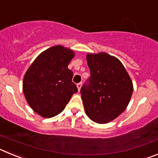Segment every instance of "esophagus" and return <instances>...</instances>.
I'll return each mask as SVG.
<instances>
[{
    "mask_svg": "<svg viewBox=\"0 0 158 158\" xmlns=\"http://www.w3.org/2000/svg\"><path fill=\"white\" fill-rule=\"evenodd\" d=\"M81 86H82V83H81V82H80V83L77 84V87L78 91H80V90H81Z\"/></svg>",
    "mask_w": 158,
    "mask_h": 158,
    "instance_id": "obj_1",
    "label": "esophagus"
}]
</instances>
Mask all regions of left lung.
<instances>
[{
	"mask_svg": "<svg viewBox=\"0 0 158 158\" xmlns=\"http://www.w3.org/2000/svg\"><path fill=\"white\" fill-rule=\"evenodd\" d=\"M89 85L81 89L85 111L91 120L107 123L122 114L133 93V83L117 58L105 52L87 54Z\"/></svg>",
	"mask_w": 158,
	"mask_h": 158,
	"instance_id": "8db88e82",
	"label": "left lung"
}]
</instances>
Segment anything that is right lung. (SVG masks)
I'll return each instance as SVG.
<instances>
[{"label": "right lung", "instance_id": "right-lung-1", "mask_svg": "<svg viewBox=\"0 0 158 158\" xmlns=\"http://www.w3.org/2000/svg\"><path fill=\"white\" fill-rule=\"evenodd\" d=\"M73 50L57 45L47 49L34 60L23 80V92L31 109L43 118H51L65 109L77 88L73 83L68 65Z\"/></svg>", "mask_w": 158, "mask_h": 158}]
</instances>
